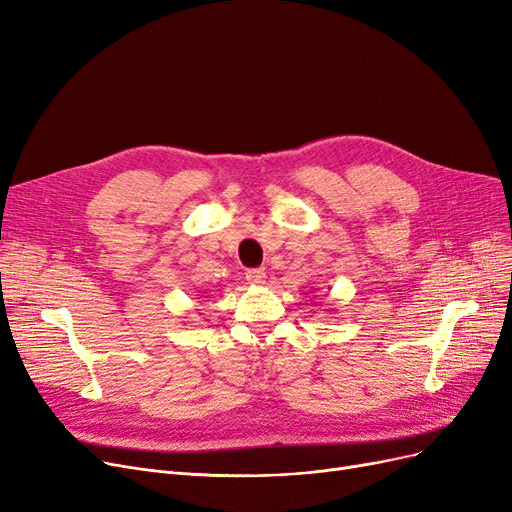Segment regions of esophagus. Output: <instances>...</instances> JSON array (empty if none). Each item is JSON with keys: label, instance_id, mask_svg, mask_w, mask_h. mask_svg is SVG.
I'll list each match as a JSON object with an SVG mask.
<instances>
[{"label": "esophagus", "instance_id": "esophagus-1", "mask_svg": "<svg viewBox=\"0 0 512 512\" xmlns=\"http://www.w3.org/2000/svg\"><path fill=\"white\" fill-rule=\"evenodd\" d=\"M245 278H247V282H249V284L259 286V284H263V282H265V270H263V267H259V270H249Z\"/></svg>", "mask_w": 512, "mask_h": 512}]
</instances>
